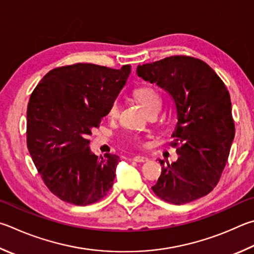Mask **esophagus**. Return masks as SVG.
<instances>
[{
    "instance_id": "esophagus-1",
    "label": "esophagus",
    "mask_w": 254,
    "mask_h": 254,
    "mask_svg": "<svg viewBox=\"0 0 254 254\" xmlns=\"http://www.w3.org/2000/svg\"><path fill=\"white\" fill-rule=\"evenodd\" d=\"M149 160L146 158V156H142V155H136L133 158V161H135V162H139V163H142V162H146V161Z\"/></svg>"
}]
</instances>
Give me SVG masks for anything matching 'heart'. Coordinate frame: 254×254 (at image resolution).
Segmentation results:
<instances>
[{"label": "heart", "instance_id": "1", "mask_svg": "<svg viewBox=\"0 0 254 254\" xmlns=\"http://www.w3.org/2000/svg\"><path fill=\"white\" fill-rule=\"evenodd\" d=\"M134 98L141 107L145 110V112H150L152 110H160L161 108V96L158 91L149 85H143L134 90ZM119 111V104L117 101L112 102L109 109L110 117H115Z\"/></svg>", "mask_w": 254, "mask_h": 254}]
</instances>
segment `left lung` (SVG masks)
I'll use <instances>...</instances> for the list:
<instances>
[{
    "label": "left lung",
    "instance_id": "1",
    "mask_svg": "<svg viewBox=\"0 0 254 254\" xmlns=\"http://www.w3.org/2000/svg\"><path fill=\"white\" fill-rule=\"evenodd\" d=\"M136 73L167 91L177 110L173 142L179 158L172 163L159 160L162 172L152 190L178 205L200 199L219 182L234 139L227 86L206 63L190 57L137 65Z\"/></svg>",
    "mask_w": 254,
    "mask_h": 254
}]
</instances>
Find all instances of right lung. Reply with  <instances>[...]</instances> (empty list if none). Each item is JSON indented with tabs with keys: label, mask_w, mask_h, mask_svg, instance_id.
I'll use <instances>...</instances> for the list:
<instances>
[{
	"label": "right lung",
	"mask_w": 254,
	"mask_h": 254,
	"mask_svg": "<svg viewBox=\"0 0 254 254\" xmlns=\"http://www.w3.org/2000/svg\"><path fill=\"white\" fill-rule=\"evenodd\" d=\"M131 65L120 70L77 63L54 68L36 85L26 112L27 149L49 190L59 199L87 205L107 195L118 155H95L87 136L109 113Z\"/></svg>",
	"instance_id": "right-lung-1"
}]
</instances>
